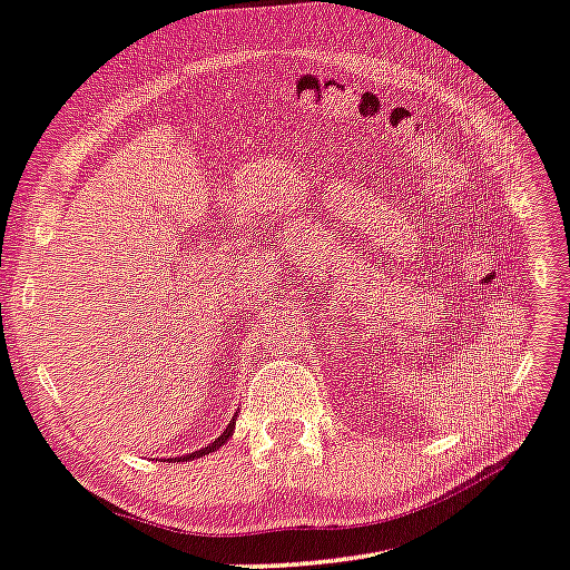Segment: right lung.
<instances>
[{"instance_id":"right-lung-1","label":"right lung","mask_w":570,"mask_h":570,"mask_svg":"<svg viewBox=\"0 0 570 570\" xmlns=\"http://www.w3.org/2000/svg\"><path fill=\"white\" fill-rule=\"evenodd\" d=\"M234 426H236V421L232 419V421H229V426H226V431L222 433L219 439H216L214 443H209V446H204V449H199V451L189 453V456H184V459H199V456H206V453H212V451H216V449H219V446H224L226 439H229L232 433H234ZM184 459H169V461H184Z\"/></svg>"}]
</instances>
